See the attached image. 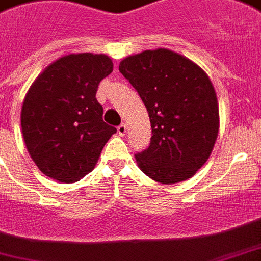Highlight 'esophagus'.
Returning a JSON list of instances; mask_svg holds the SVG:
<instances>
[{
    "instance_id": "obj_1",
    "label": "esophagus",
    "mask_w": 261,
    "mask_h": 261,
    "mask_svg": "<svg viewBox=\"0 0 261 261\" xmlns=\"http://www.w3.org/2000/svg\"><path fill=\"white\" fill-rule=\"evenodd\" d=\"M117 131H118V134H119L120 137H123V135L126 134V131H127L126 124H124V123H120L119 126L117 127Z\"/></svg>"
}]
</instances>
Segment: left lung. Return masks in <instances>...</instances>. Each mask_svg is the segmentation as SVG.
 Wrapping results in <instances>:
<instances>
[{"label": "left lung", "mask_w": 261, "mask_h": 261, "mask_svg": "<svg viewBox=\"0 0 261 261\" xmlns=\"http://www.w3.org/2000/svg\"><path fill=\"white\" fill-rule=\"evenodd\" d=\"M119 71L150 117V144L135 154L139 168L163 185L191 178L207 162L218 138V99L208 75L166 49L127 57Z\"/></svg>", "instance_id": "left-lung-1"}]
</instances>
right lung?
I'll return each mask as SVG.
<instances>
[{"mask_svg":"<svg viewBox=\"0 0 261 261\" xmlns=\"http://www.w3.org/2000/svg\"><path fill=\"white\" fill-rule=\"evenodd\" d=\"M113 71L103 54H69L43 70L26 94L21 111L23 141L41 172L63 183L94 168L117 128L103 122L95 98Z\"/></svg>","mask_w":261,"mask_h":261,"instance_id":"right-lung-1","label":"right lung"}]
</instances>
